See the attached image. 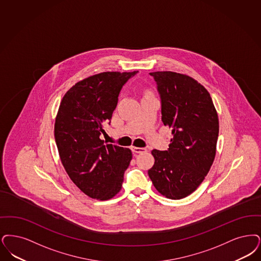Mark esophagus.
Listing matches in <instances>:
<instances>
[{
    "label": "esophagus",
    "mask_w": 261,
    "mask_h": 261,
    "mask_svg": "<svg viewBox=\"0 0 261 261\" xmlns=\"http://www.w3.org/2000/svg\"><path fill=\"white\" fill-rule=\"evenodd\" d=\"M131 149H132V151L134 153H143V152H146V148H144V147H137V146H132Z\"/></svg>",
    "instance_id": "34e87169"
}]
</instances>
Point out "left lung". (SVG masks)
I'll list each match as a JSON object with an SVG mask.
<instances>
[{
    "mask_svg": "<svg viewBox=\"0 0 261 261\" xmlns=\"http://www.w3.org/2000/svg\"><path fill=\"white\" fill-rule=\"evenodd\" d=\"M161 97L162 122L172 129L168 150L153 149L148 176L157 191L178 200L195 191L214 163L219 116L208 90L191 76L175 72L149 73Z\"/></svg>",
    "mask_w": 261,
    "mask_h": 261,
    "instance_id": "1",
    "label": "left lung"
}]
</instances>
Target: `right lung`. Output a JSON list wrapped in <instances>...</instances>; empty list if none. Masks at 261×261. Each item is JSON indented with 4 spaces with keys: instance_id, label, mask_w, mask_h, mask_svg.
I'll list each match as a JSON object with an SVG mask.
<instances>
[{
    "instance_id": "1",
    "label": "right lung",
    "mask_w": 261,
    "mask_h": 261,
    "mask_svg": "<svg viewBox=\"0 0 261 261\" xmlns=\"http://www.w3.org/2000/svg\"><path fill=\"white\" fill-rule=\"evenodd\" d=\"M137 73L88 76L72 86L59 106L54 124L59 156L73 184L90 198L109 200L122 187L132 151L105 144L100 135L112 119L123 84Z\"/></svg>"
}]
</instances>
